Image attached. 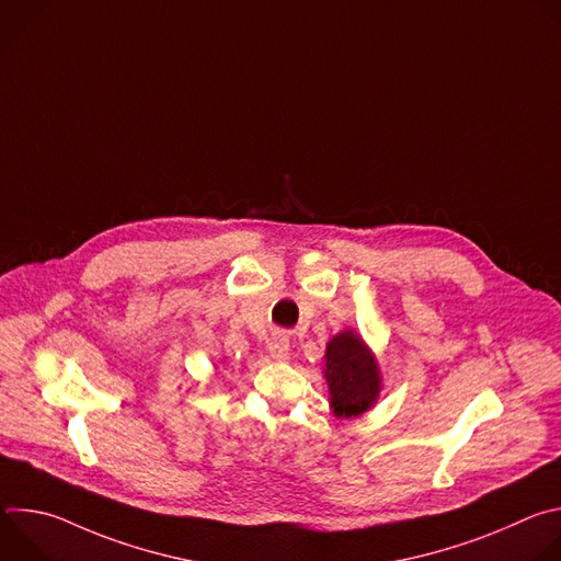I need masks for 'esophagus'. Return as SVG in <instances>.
I'll return each instance as SVG.
<instances>
[{
    "label": "esophagus",
    "mask_w": 561,
    "mask_h": 561,
    "mask_svg": "<svg viewBox=\"0 0 561 561\" xmlns=\"http://www.w3.org/2000/svg\"><path fill=\"white\" fill-rule=\"evenodd\" d=\"M268 353L273 359H288L290 355V342H288V335L286 333H275L271 340H268Z\"/></svg>",
    "instance_id": "34e87169"
}]
</instances>
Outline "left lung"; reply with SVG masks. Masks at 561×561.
<instances>
[{"mask_svg": "<svg viewBox=\"0 0 561 561\" xmlns=\"http://www.w3.org/2000/svg\"><path fill=\"white\" fill-rule=\"evenodd\" d=\"M322 373L335 417L351 420L375 409L383 388L377 355L355 329L337 333L324 351Z\"/></svg>", "mask_w": 561, "mask_h": 561, "instance_id": "8db88e82", "label": "left lung"}]
</instances>
